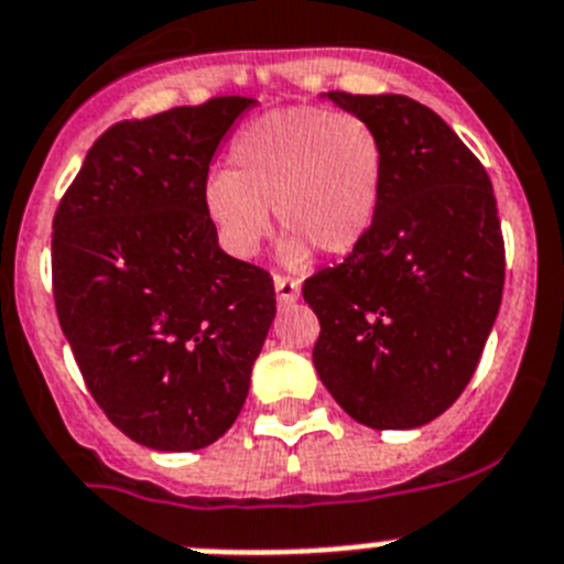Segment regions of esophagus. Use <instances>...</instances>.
<instances>
[{
	"label": "esophagus",
	"mask_w": 564,
	"mask_h": 564,
	"mask_svg": "<svg viewBox=\"0 0 564 564\" xmlns=\"http://www.w3.org/2000/svg\"><path fill=\"white\" fill-rule=\"evenodd\" d=\"M275 292H278V303L281 306H289V303H295L301 297V281L286 275H275Z\"/></svg>",
	"instance_id": "esophagus-1"
}]
</instances>
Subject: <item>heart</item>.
<instances>
[{
	"instance_id": "1",
	"label": "heart",
	"mask_w": 564,
	"mask_h": 564,
	"mask_svg": "<svg viewBox=\"0 0 564 564\" xmlns=\"http://www.w3.org/2000/svg\"><path fill=\"white\" fill-rule=\"evenodd\" d=\"M232 170L204 181V207L235 258L261 249L269 207L286 229L281 254L301 267L312 254L355 249L375 221L383 187V141L346 110L286 107L243 127L229 150Z\"/></svg>"
}]
</instances>
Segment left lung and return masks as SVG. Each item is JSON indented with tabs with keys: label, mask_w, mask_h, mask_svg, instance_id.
<instances>
[{
	"label": "left lung",
	"mask_w": 564,
	"mask_h": 564,
	"mask_svg": "<svg viewBox=\"0 0 564 564\" xmlns=\"http://www.w3.org/2000/svg\"><path fill=\"white\" fill-rule=\"evenodd\" d=\"M326 99L377 130L383 187L364 241L303 283L321 321L312 360L357 423L417 429L463 394L497 321V198L486 166L420 101L340 90Z\"/></svg>",
	"instance_id": "left-lung-1"
}]
</instances>
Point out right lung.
Returning <instances> with one entry per match:
<instances>
[{"label": "right lung", "instance_id": "1", "mask_svg": "<svg viewBox=\"0 0 564 564\" xmlns=\"http://www.w3.org/2000/svg\"><path fill=\"white\" fill-rule=\"evenodd\" d=\"M254 99L119 121L53 218V301L107 420L155 452H195L241 414L275 317L267 269L218 247L204 181Z\"/></svg>", "mask_w": 564, "mask_h": 564}]
</instances>
